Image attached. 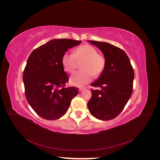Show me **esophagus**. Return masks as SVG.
<instances>
[{"instance_id":"obj_1","label":"esophagus","mask_w":160,"mask_h":160,"mask_svg":"<svg viewBox=\"0 0 160 160\" xmlns=\"http://www.w3.org/2000/svg\"><path fill=\"white\" fill-rule=\"evenodd\" d=\"M86 89L85 87H81V88H79V91H83V90H84V89Z\"/></svg>"}]
</instances>
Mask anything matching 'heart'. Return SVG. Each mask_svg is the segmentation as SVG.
I'll use <instances>...</instances> for the list:
<instances>
[{
  "label": "heart",
  "instance_id": "b5f03b06",
  "mask_svg": "<svg viewBox=\"0 0 160 160\" xmlns=\"http://www.w3.org/2000/svg\"><path fill=\"white\" fill-rule=\"evenodd\" d=\"M76 61H83L81 65V69L83 70L72 74L70 82L71 84L78 87L88 83L93 75H101L106 65L105 57L98 53L95 48L88 44L76 48L73 54L66 52L62 55L61 63L65 71L69 73L74 72L77 66Z\"/></svg>",
  "mask_w": 160,
  "mask_h": 160
}]
</instances>
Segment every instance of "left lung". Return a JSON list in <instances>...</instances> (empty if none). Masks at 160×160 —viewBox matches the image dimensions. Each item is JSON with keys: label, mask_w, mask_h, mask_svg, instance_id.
I'll use <instances>...</instances> for the list:
<instances>
[{"label": "left lung", "mask_w": 160, "mask_h": 160, "mask_svg": "<svg viewBox=\"0 0 160 160\" xmlns=\"http://www.w3.org/2000/svg\"><path fill=\"white\" fill-rule=\"evenodd\" d=\"M102 51L106 60L105 69L91 84L99 89H91L88 103L91 114L97 119H113L122 112L133 91L134 71L123 50L105 42L88 41Z\"/></svg>", "instance_id": "8db88e82"}]
</instances>
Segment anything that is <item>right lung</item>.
Segmentation results:
<instances>
[{
	"label": "right lung",
	"mask_w": 160,
	"mask_h": 160,
	"mask_svg": "<svg viewBox=\"0 0 160 160\" xmlns=\"http://www.w3.org/2000/svg\"><path fill=\"white\" fill-rule=\"evenodd\" d=\"M81 41L52 39L34 50L23 71L25 93L36 113L48 120L63 116L72 99L79 93L75 87L66 88L68 76L61 63L62 55Z\"/></svg>",
	"instance_id": "right-lung-1"
}]
</instances>
